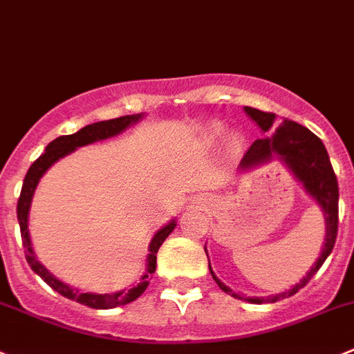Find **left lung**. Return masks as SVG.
<instances>
[{
    "label": "left lung",
    "instance_id": "8db88e82",
    "mask_svg": "<svg viewBox=\"0 0 354 354\" xmlns=\"http://www.w3.org/2000/svg\"><path fill=\"white\" fill-rule=\"evenodd\" d=\"M244 111L259 124V127L263 132L269 131V136L262 138V140H257L252 147L248 148L246 153L243 155V160H241L239 166L243 169H250V167L259 166L262 162H267L269 158H272V155H276V157L281 158L286 166L293 171V174L304 183V188L318 201L322 209L325 211L326 236L322 255H319L318 262L313 266V269L307 272V276L304 277L302 281L293 286L292 290H288V292L277 293V295L272 297L244 299V297L232 293V290L227 288L214 276L209 266V272L214 281H216V285L223 292L229 293V295L248 300V302L253 304L277 302V300L295 295L300 288H304L307 283L311 281V277L318 272L319 267L326 260V257L332 253L333 244H335L337 239V229H339V183H337V176L333 173L332 164H330V157L326 153L325 145L309 129L292 120H283L277 127H274L276 125V115L274 113L250 106H244Z\"/></svg>",
    "mask_w": 354,
    "mask_h": 354
}]
</instances>
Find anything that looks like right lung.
Returning a JSON list of instances; mask_svg holds the SVG:
<instances>
[{"instance_id": "1", "label": "right lung", "mask_w": 354, "mask_h": 354, "mask_svg": "<svg viewBox=\"0 0 354 354\" xmlns=\"http://www.w3.org/2000/svg\"><path fill=\"white\" fill-rule=\"evenodd\" d=\"M141 118V115H125V117L111 118V120H102L95 122V124L85 125L84 129H80L75 134H68V136H59L57 140H54L52 143H48V147L45 148V153L39 155L35 162L29 167L28 174L24 178V183H22L21 197H19L17 203V218L19 225H21V236H22V244H24L26 250V260H28L29 267L41 277L43 281L47 283L50 288H54L55 292L61 293L62 297L71 300H77L78 304H84V306L92 307V309H113V307L125 306V304L136 300L141 293L147 290L148 286V276L155 272V267H157V252L160 244L166 241V237L169 236L174 230L176 223L173 222L169 225L162 227L157 234L153 236L150 243V255H148V270L143 277H141V283L138 286L131 290H122L117 293H82L78 290H73L71 286L64 285L62 281L55 279L50 272H48L41 263L36 260L35 252H32L31 239H29V230H28V214H29V206H31L32 194H35V188L38 185L39 178L45 174V171L54 164L55 160H59L64 155L71 153L73 150H77L78 147H85V145H91L94 141L106 140V138L117 136L120 134L124 129H127L129 125L134 124Z\"/></svg>"}]
</instances>
